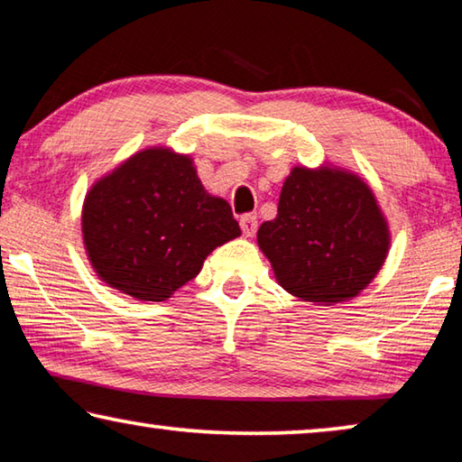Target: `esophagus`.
I'll list each match as a JSON object with an SVG mask.
<instances>
[{
	"label": "esophagus",
	"instance_id": "34e87169",
	"mask_svg": "<svg viewBox=\"0 0 462 462\" xmlns=\"http://www.w3.org/2000/svg\"><path fill=\"white\" fill-rule=\"evenodd\" d=\"M240 228L245 232V236H254L256 228H259V220H256V214H245L240 217Z\"/></svg>",
	"mask_w": 462,
	"mask_h": 462
}]
</instances>
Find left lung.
Listing matches in <instances>:
<instances>
[{
	"label": "left lung",
	"instance_id": "left-lung-1",
	"mask_svg": "<svg viewBox=\"0 0 462 462\" xmlns=\"http://www.w3.org/2000/svg\"><path fill=\"white\" fill-rule=\"evenodd\" d=\"M256 240L285 291L326 306L361 293L389 250L387 222L369 185L328 167L291 171L277 217L261 226Z\"/></svg>",
	"mask_w": 462,
	"mask_h": 462
}]
</instances>
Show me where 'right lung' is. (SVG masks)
<instances>
[{"label":"right lung","instance_id":"obj_1","mask_svg":"<svg viewBox=\"0 0 462 462\" xmlns=\"http://www.w3.org/2000/svg\"><path fill=\"white\" fill-rule=\"evenodd\" d=\"M83 242L109 287L165 301L216 246L240 236L228 201L209 195L189 156L148 148L91 187Z\"/></svg>","mask_w":462,"mask_h":462}]
</instances>
